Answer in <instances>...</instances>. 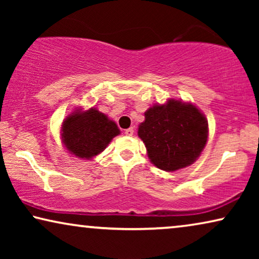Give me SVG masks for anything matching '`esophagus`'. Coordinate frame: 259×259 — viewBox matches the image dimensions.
I'll use <instances>...</instances> for the list:
<instances>
[{
	"label": "esophagus",
	"instance_id": "obj_1",
	"mask_svg": "<svg viewBox=\"0 0 259 259\" xmlns=\"http://www.w3.org/2000/svg\"><path fill=\"white\" fill-rule=\"evenodd\" d=\"M133 133H134V130H133V127H130V128H127V130L125 131V134H126V136H128V137L133 136Z\"/></svg>",
	"mask_w": 259,
	"mask_h": 259
}]
</instances>
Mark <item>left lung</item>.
Here are the masks:
<instances>
[{
  "label": "left lung",
  "mask_w": 259,
  "mask_h": 259,
  "mask_svg": "<svg viewBox=\"0 0 259 259\" xmlns=\"http://www.w3.org/2000/svg\"><path fill=\"white\" fill-rule=\"evenodd\" d=\"M138 136L152 164L172 172L197 160L207 141V120L192 104L168 100L145 112Z\"/></svg>",
  "instance_id": "obj_1"
}]
</instances>
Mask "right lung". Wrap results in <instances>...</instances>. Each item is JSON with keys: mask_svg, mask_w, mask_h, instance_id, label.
Wrapping results in <instances>:
<instances>
[{"mask_svg": "<svg viewBox=\"0 0 259 259\" xmlns=\"http://www.w3.org/2000/svg\"><path fill=\"white\" fill-rule=\"evenodd\" d=\"M120 134L116 123L97 108L74 111L62 123V141L69 153L81 159H92L107 147Z\"/></svg>", "mask_w": 259, "mask_h": 259, "instance_id": "1", "label": "right lung"}]
</instances>
